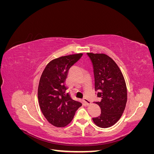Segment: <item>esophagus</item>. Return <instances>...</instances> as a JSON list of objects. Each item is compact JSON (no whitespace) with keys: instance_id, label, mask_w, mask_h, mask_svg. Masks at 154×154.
Here are the masks:
<instances>
[{"instance_id":"obj_1","label":"esophagus","mask_w":154,"mask_h":154,"mask_svg":"<svg viewBox=\"0 0 154 154\" xmlns=\"http://www.w3.org/2000/svg\"><path fill=\"white\" fill-rule=\"evenodd\" d=\"M83 103L86 104L87 105H88L91 103V101L88 100V99H87V97H84V98L83 99Z\"/></svg>"}]
</instances>
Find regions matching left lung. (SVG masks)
Segmentation results:
<instances>
[{
	"label": "left lung",
	"mask_w": 154,
	"mask_h": 154,
	"mask_svg": "<svg viewBox=\"0 0 154 154\" xmlns=\"http://www.w3.org/2000/svg\"><path fill=\"white\" fill-rule=\"evenodd\" d=\"M93 67L96 94L101 114L92 118L101 128H109L122 117L127 101V91L124 77L114 60L105 54L87 53Z\"/></svg>",
	"instance_id": "8db88e82"
}]
</instances>
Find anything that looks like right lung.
<instances>
[{
	"instance_id": "right-lung-1",
	"label": "right lung",
	"mask_w": 154,
	"mask_h": 154,
	"mask_svg": "<svg viewBox=\"0 0 154 154\" xmlns=\"http://www.w3.org/2000/svg\"><path fill=\"white\" fill-rule=\"evenodd\" d=\"M83 54L60 57L50 62L42 74L38 88L39 105L44 117L53 125L63 127L71 122L82 103L71 98L66 80L69 70Z\"/></svg>"
}]
</instances>
